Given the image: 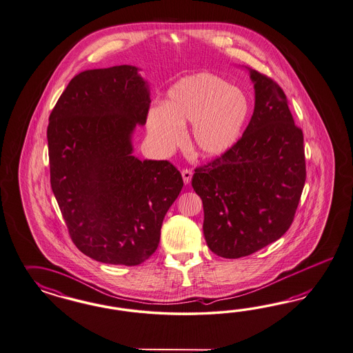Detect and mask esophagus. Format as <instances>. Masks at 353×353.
I'll return each instance as SVG.
<instances>
[{"label": "esophagus", "mask_w": 353, "mask_h": 353, "mask_svg": "<svg viewBox=\"0 0 353 353\" xmlns=\"http://www.w3.org/2000/svg\"><path fill=\"white\" fill-rule=\"evenodd\" d=\"M182 173V179H183V182H185V185H189L190 181H192V172L190 170H183L181 172Z\"/></svg>", "instance_id": "1"}]
</instances>
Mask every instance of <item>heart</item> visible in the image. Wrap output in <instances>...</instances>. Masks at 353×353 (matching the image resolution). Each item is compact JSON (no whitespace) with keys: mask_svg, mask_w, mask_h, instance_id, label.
Listing matches in <instances>:
<instances>
[{"mask_svg":"<svg viewBox=\"0 0 353 353\" xmlns=\"http://www.w3.org/2000/svg\"><path fill=\"white\" fill-rule=\"evenodd\" d=\"M248 114V101L239 89L219 76L201 72L176 81L163 106L150 108L148 130L159 149L171 151L181 145L185 125L192 124V152L203 159H214L234 148Z\"/></svg>","mask_w":353,"mask_h":353,"instance_id":"b5f03b06","label":"heart"}]
</instances>
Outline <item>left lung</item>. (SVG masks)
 <instances>
[{
    "label": "left lung",
    "mask_w": 353,
    "mask_h": 353,
    "mask_svg": "<svg viewBox=\"0 0 353 353\" xmlns=\"http://www.w3.org/2000/svg\"><path fill=\"white\" fill-rule=\"evenodd\" d=\"M255 90L246 130L221 158L195 170L210 250L225 259L248 256L288 232L305 182L303 132L283 90L246 67Z\"/></svg>",
    "instance_id": "left-lung-1"
}]
</instances>
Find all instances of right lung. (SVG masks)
Segmentation results:
<instances>
[{
  "label": "right lung",
  "instance_id": "right-lung-1",
  "mask_svg": "<svg viewBox=\"0 0 353 353\" xmlns=\"http://www.w3.org/2000/svg\"><path fill=\"white\" fill-rule=\"evenodd\" d=\"M139 71L121 64L76 75L48 127L50 183L74 243L97 261L128 267L155 252L183 186L170 161L133 155L151 102Z\"/></svg>",
  "mask_w": 353,
  "mask_h": 353
}]
</instances>
